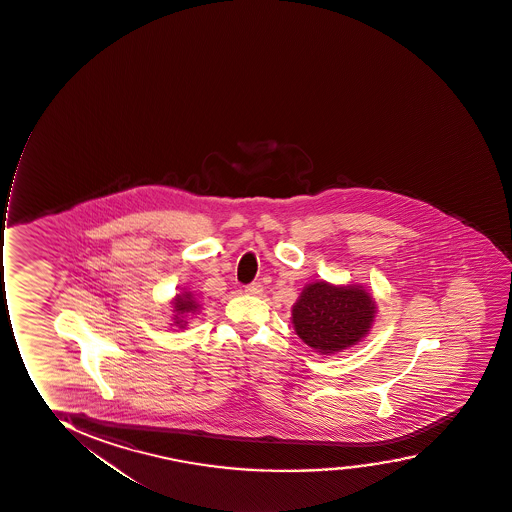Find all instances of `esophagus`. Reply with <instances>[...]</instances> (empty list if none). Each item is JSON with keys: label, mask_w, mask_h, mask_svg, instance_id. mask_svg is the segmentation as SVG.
I'll return each instance as SVG.
<instances>
[{"label": "esophagus", "mask_w": 512, "mask_h": 512, "mask_svg": "<svg viewBox=\"0 0 512 512\" xmlns=\"http://www.w3.org/2000/svg\"><path fill=\"white\" fill-rule=\"evenodd\" d=\"M263 292V285L259 284V282H253V284H249L246 287V294L249 296H259Z\"/></svg>", "instance_id": "obj_1"}]
</instances>
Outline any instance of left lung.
<instances>
[{
	"instance_id": "1",
	"label": "left lung",
	"mask_w": 512,
	"mask_h": 512,
	"mask_svg": "<svg viewBox=\"0 0 512 512\" xmlns=\"http://www.w3.org/2000/svg\"><path fill=\"white\" fill-rule=\"evenodd\" d=\"M375 297L363 285H335L316 280L302 289L292 306L297 337L314 352L332 356L359 344L376 316Z\"/></svg>"
}]
</instances>
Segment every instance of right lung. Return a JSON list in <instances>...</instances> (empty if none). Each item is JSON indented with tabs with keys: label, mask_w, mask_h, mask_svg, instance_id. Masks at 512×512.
Returning a JSON list of instances; mask_svg holds the SVG:
<instances>
[{
	"label": "right lung",
	"mask_w": 512,
	"mask_h": 512,
	"mask_svg": "<svg viewBox=\"0 0 512 512\" xmlns=\"http://www.w3.org/2000/svg\"><path fill=\"white\" fill-rule=\"evenodd\" d=\"M170 304H172L173 313H175L170 327L179 328V330L187 328V323H189L187 318L192 314H198L199 309H201V304L194 299L192 292H189V290L179 292L177 296L173 297Z\"/></svg>",
	"instance_id": "1"
}]
</instances>
